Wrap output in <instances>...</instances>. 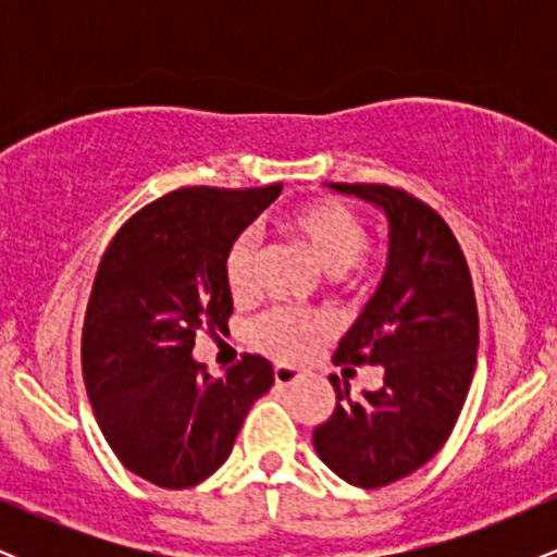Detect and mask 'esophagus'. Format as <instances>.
Wrapping results in <instances>:
<instances>
[{
    "mask_svg": "<svg viewBox=\"0 0 557 557\" xmlns=\"http://www.w3.org/2000/svg\"><path fill=\"white\" fill-rule=\"evenodd\" d=\"M300 380H304V374H300L298 369L283 367V363H277V367H274V382H277L280 387L296 385V382H300Z\"/></svg>",
    "mask_w": 557,
    "mask_h": 557,
    "instance_id": "1",
    "label": "esophagus"
}]
</instances>
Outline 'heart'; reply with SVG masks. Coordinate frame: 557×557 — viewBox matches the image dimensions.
Here are the masks:
<instances>
[{
    "instance_id": "b5f03b06",
    "label": "heart",
    "mask_w": 557,
    "mask_h": 557,
    "mask_svg": "<svg viewBox=\"0 0 557 557\" xmlns=\"http://www.w3.org/2000/svg\"><path fill=\"white\" fill-rule=\"evenodd\" d=\"M280 227L335 280H348L350 272L363 267V248L369 243L367 227L350 209L332 198H314L290 209L280 216ZM257 238L251 233L235 235L222 257V280L235 300H246L257 293ZM322 332V319L290 309H270L253 319L248 341L277 361H304L314 350Z\"/></svg>"
}]
</instances>
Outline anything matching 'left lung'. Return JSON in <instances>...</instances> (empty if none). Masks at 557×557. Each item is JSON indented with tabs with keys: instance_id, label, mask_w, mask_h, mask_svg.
I'll list each match as a JSON object with an SVG mask.
<instances>
[{
	"instance_id": "obj_1",
	"label": "left lung",
	"mask_w": 557,
	"mask_h": 557,
	"mask_svg": "<svg viewBox=\"0 0 557 557\" xmlns=\"http://www.w3.org/2000/svg\"><path fill=\"white\" fill-rule=\"evenodd\" d=\"M372 201L389 222L380 287L337 345V363L382 367L376 393L354 398L330 376L335 411L314 430L317 456L348 484L385 487L445 445L469 395L479 311L456 235L430 203L380 183H327Z\"/></svg>"
}]
</instances>
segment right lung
I'll list each match as a JSON object with an SVG mask.
<instances>
[{
    "label": "right lung",
    "instance_id": "obj_1",
    "mask_svg": "<svg viewBox=\"0 0 557 557\" xmlns=\"http://www.w3.org/2000/svg\"><path fill=\"white\" fill-rule=\"evenodd\" d=\"M280 190L283 183L170 190L138 209L99 261L83 319V382L114 456L157 487L212 476L248 408L274 385L261 356L243 354L212 376L190 350L198 332L227 327L222 257Z\"/></svg>",
    "mask_w": 557,
    "mask_h": 557
}]
</instances>
